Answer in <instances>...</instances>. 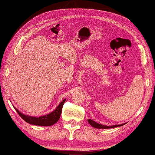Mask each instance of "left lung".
Listing matches in <instances>:
<instances>
[{
	"mask_svg": "<svg viewBox=\"0 0 155 155\" xmlns=\"http://www.w3.org/2000/svg\"><path fill=\"white\" fill-rule=\"evenodd\" d=\"M87 121L89 124L92 126V127H96V128H99V129H107V128H112V127H119V126H124L126 124H121V125H116V126H104V125L99 124L98 123L95 122L94 121H93L92 119H87Z\"/></svg>",
	"mask_w": 155,
	"mask_h": 155,
	"instance_id": "8db88e82",
	"label": "left lung"
}]
</instances>
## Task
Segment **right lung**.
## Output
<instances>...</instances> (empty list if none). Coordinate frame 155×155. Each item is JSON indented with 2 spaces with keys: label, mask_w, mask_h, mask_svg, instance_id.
Instances as JSON below:
<instances>
[{
  "label": "right lung",
  "mask_w": 155,
  "mask_h": 155,
  "mask_svg": "<svg viewBox=\"0 0 155 155\" xmlns=\"http://www.w3.org/2000/svg\"><path fill=\"white\" fill-rule=\"evenodd\" d=\"M65 99L63 101L61 104L58 105L54 111L50 113L49 114L44 115L42 117H34L31 116H28V115H25L23 113H21L18 111V110L15 108L16 112L19 114L22 119L24 121H25L27 123L31 125H36V126H52L56 122L58 121L59 118L61 117V112H62L63 106L64 105V103L65 101Z\"/></svg>",
  "instance_id": "add662e5"
}]
</instances>
